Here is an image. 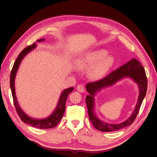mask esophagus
<instances>
[{
  "instance_id": "obj_1",
  "label": "esophagus",
  "mask_w": 157,
  "mask_h": 157,
  "mask_svg": "<svg viewBox=\"0 0 157 157\" xmlns=\"http://www.w3.org/2000/svg\"><path fill=\"white\" fill-rule=\"evenodd\" d=\"M77 90H78V92H83L85 91L84 86H83V84H79V85H78Z\"/></svg>"
}]
</instances>
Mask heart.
<instances>
[{"label": "heart", "instance_id": "obj_1", "mask_svg": "<svg viewBox=\"0 0 157 157\" xmlns=\"http://www.w3.org/2000/svg\"><path fill=\"white\" fill-rule=\"evenodd\" d=\"M114 63V57L107 55L104 49L87 52L77 61V67L80 70H87L89 75L92 79H100L106 74Z\"/></svg>", "mask_w": 157, "mask_h": 157}]
</instances>
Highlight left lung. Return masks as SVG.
I'll list each match as a JSON object with an SVG mask.
<instances>
[{
    "label": "left lung",
    "mask_w": 157,
    "mask_h": 157,
    "mask_svg": "<svg viewBox=\"0 0 157 157\" xmlns=\"http://www.w3.org/2000/svg\"><path fill=\"white\" fill-rule=\"evenodd\" d=\"M125 77H130L132 78L137 83L140 87V96L133 114L126 121L116 125H112L101 121L93 113L94 95L98 90L101 88L112 85L116 81H118ZM86 87L87 92L90 94V95L87 96L86 101L87 112H88L91 122L98 130L102 131V132H113V131L118 130L132 124L134 120L136 119L138 113L139 112L140 105L143 103L146 93H147V78L143 65L138 60L133 58L117 70L110 73L104 78L96 82L88 83Z\"/></svg>",
    "instance_id": "left-lung-1"
}]
</instances>
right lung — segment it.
<instances>
[{"label": "right lung", "instance_id": "add662e5", "mask_svg": "<svg viewBox=\"0 0 157 157\" xmlns=\"http://www.w3.org/2000/svg\"><path fill=\"white\" fill-rule=\"evenodd\" d=\"M44 40H45L44 39H39L37 40V41L38 42L42 41H44ZM35 47H36V44L34 43L33 44H32L31 45H29L25 47V48L19 53V56H18V57L17 58L16 61H14L13 69L11 70V73H10V89H11L14 107H15L17 114L19 115L22 121H23L24 123H26L27 124H29L37 128H41V129L52 128H53V127H56L60 122L62 117H63V115L64 114V112L65 110V102H66V100L67 99L69 94H70L73 90H74V87H70V88L65 90L63 92L61 93V95L60 96L59 101H58L56 110H55L53 114L50 116H49L48 118L42 119V120L33 119V118H30L29 116H28L27 115L25 114L24 112L21 109L17 100V98L15 95V90H14V78H15V75L17 74V70L19 67V65L21 63L22 59H23V57L26 56L29 52H30L31 50L33 49Z\"/></svg>", "mask_w": 157, "mask_h": 157}]
</instances>
